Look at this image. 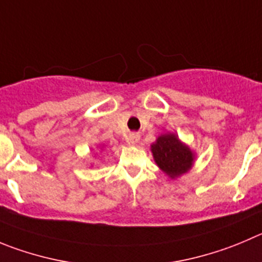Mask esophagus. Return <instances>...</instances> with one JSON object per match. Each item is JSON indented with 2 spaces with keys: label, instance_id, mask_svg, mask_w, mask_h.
<instances>
[{
  "label": "esophagus",
  "instance_id": "1",
  "mask_svg": "<svg viewBox=\"0 0 262 262\" xmlns=\"http://www.w3.org/2000/svg\"><path fill=\"white\" fill-rule=\"evenodd\" d=\"M128 141H129V143H132V145H136V143L139 141V134L138 133H130L128 137Z\"/></svg>",
  "mask_w": 262,
  "mask_h": 262
}]
</instances>
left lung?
Masks as SVG:
<instances>
[{
	"label": "left lung",
	"mask_w": 262,
	"mask_h": 262,
	"mask_svg": "<svg viewBox=\"0 0 262 262\" xmlns=\"http://www.w3.org/2000/svg\"><path fill=\"white\" fill-rule=\"evenodd\" d=\"M151 151L159 168L170 178L186 173L192 167L194 155L187 146L178 141L174 134L159 137L151 146Z\"/></svg>",
	"instance_id": "1"
}]
</instances>
